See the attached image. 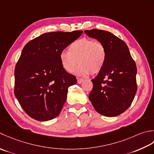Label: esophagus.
Instances as JSON below:
<instances>
[{
    "label": "esophagus",
    "mask_w": 154,
    "mask_h": 154,
    "mask_svg": "<svg viewBox=\"0 0 154 154\" xmlns=\"http://www.w3.org/2000/svg\"><path fill=\"white\" fill-rule=\"evenodd\" d=\"M77 80H78V84H81L84 81V80L82 79V78H78Z\"/></svg>",
    "instance_id": "obj_1"
}]
</instances>
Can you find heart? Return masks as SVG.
Wrapping results in <instances>:
<instances>
[{"instance_id":"b5f03b06","label":"heart","mask_w":154,"mask_h":154,"mask_svg":"<svg viewBox=\"0 0 154 154\" xmlns=\"http://www.w3.org/2000/svg\"><path fill=\"white\" fill-rule=\"evenodd\" d=\"M60 60L62 68L68 73H72L79 62L80 65L76 71L78 75L98 74L104 66L106 51L102 43L83 38L72 43L69 52H61Z\"/></svg>"}]
</instances>
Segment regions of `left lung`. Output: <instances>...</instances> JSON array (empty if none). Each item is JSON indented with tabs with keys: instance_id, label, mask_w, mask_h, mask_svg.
<instances>
[{
	"instance_id": "left-lung-1",
	"label": "left lung",
	"mask_w": 154,
	"mask_h": 154,
	"mask_svg": "<svg viewBox=\"0 0 154 154\" xmlns=\"http://www.w3.org/2000/svg\"><path fill=\"white\" fill-rule=\"evenodd\" d=\"M105 46L104 66L92 80L93 88L89 100L97 112L114 117L124 112L132 103L137 92V68L123 40L106 30L84 31Z\"/></svg>"
}]
</instances>
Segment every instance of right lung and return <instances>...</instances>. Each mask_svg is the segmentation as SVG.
Here are the masks:
<instances>
[{"label": "right lung", "mask_w": 154, "mask_h": 154, "mask_svg": "<svg viewBox=\"0 0 154 154\" xmlns=\"http://www.w3.org/2000/svg\"><path fill=\"white\" fill-rule=\"evenodd\" d=\"M82 32L45 33L23 48L14 70V95L34 120H51L60 113L68 87L77 80L62 68L60 54Z\"/></svg>", "instance_id": "right-lung-1"}]
</instances>
